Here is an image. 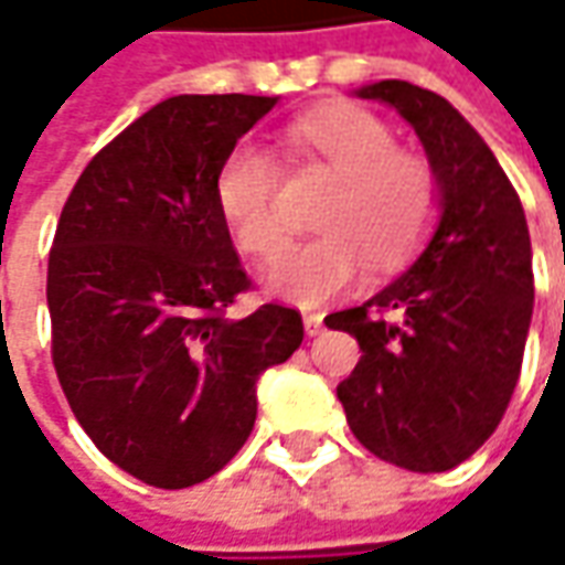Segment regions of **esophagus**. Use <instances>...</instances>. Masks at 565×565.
Returning <instances> with one entry per match:
<instances>
[{
    "label": "esophagus",
    "mask_w": 565,
    "mask_h": 565,
    "mask_svg": "<svg viewBox=\"0 0 565 565\" xmlns=\"http://www.w3.org/2000/svg\"><path fill=\"white\" fill-rule=\"evenodd\" d=\"M302 328L309 337H318V333L324 331V315L321 312H302Z\"/></svg>",
    "instance_id": "esophagus-1"
}]
</instances>
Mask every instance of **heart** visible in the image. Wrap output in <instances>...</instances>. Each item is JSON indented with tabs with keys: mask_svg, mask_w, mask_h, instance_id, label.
Wrapping results in <instances>:
<instances>
[{
	"mask_svg": "<svg viewBox=\"0 0 565 565\" xmlns=\"http://www.w3.org/2000/svg\"><path fill=\"white\" fill-rule=\"evenodd\" d=\"M297 153L318 157L337 185L318 206L321 232L287 244L266 268L271 294L318 306L347 290L367 266H398L424 241L436 213V179L420 157L395 151L390 126L355 105H328L287 129ZM216 203L241 250L268 256L284 241L281 172L275 157L241 141L216 172Z\"/></svg>",
	"mask_w": 565,
	"mask_h": 565,
	"instance_id": "obj_1",
	"label": "heart"
}]
</instances>
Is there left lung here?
Segmentation results:
<instances>
[{
  "instance_id": "1",
  "label": "left lung",
  "mask_w": 565,
  "mask_h": 565,
  "mask_svg": "<svg viewBox=\"0 0 565 565\" xmlns=\"http://www.w3.org/2000/svg\"><path fill=\"white\" fill-rule=\"evenodd\" d=\"M355 95L412 122L439 188V222L395 281L324 318L362 347L337 398L371 455L445 473L492 436L520 380L535 302L529 225L492 148L443 95L405 79Z\"/></svg>"
}]
</instances>
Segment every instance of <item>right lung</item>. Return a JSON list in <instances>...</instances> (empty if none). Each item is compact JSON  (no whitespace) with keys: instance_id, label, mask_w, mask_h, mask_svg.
<instances>
[{"instance_id":"obj_1","label":"right lung","mask_w":565,"mask_h":565,"mask_svg":"<svg viewBox=\"0 0 565 565\" xmlns=\"http://www.w3.org/2000/svg\"><path fill=\"white\" fill-rule=\"evenodd\" d=\"M278 98L175 95L95 153L49 253L52 362L79 427L157 489L218 473L256 424V380L302 343L297 309H225L250 287L216 172Z\"/></svg>"}]
</instances>
